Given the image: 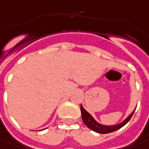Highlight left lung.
<instances>
[{
  "label": "left lung",
  "mask_w": 149,
  "mask_h": 149,
  "mask_svg": "<svg viewBox=\"0 0 149 149\" xmlns=\"http://www.w3.org/2000/svg\"><path fill=\"white\" fill-rule=\"evenodd\" d=\"M81 118H82V120H83V123H85V125L90 128L91 130H93L94 132L98 133H112V132H114L116 130H118L119 128L123 127L124 126L126 123H127L129 122V120L131 119L132 116L133 115V113H131L126 119L124 120L123 123H121L119 124H117V125H113V126H105V125H102L100 123H98L97 122H96L93 118L91 116L90 113H88L83 108V107L81 105Z\"/></svg>",
  "instance_id": "1"
}]
</instances>
